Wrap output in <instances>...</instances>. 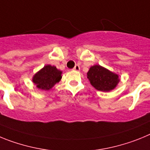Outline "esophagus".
<instances>
[{"instance_id":"esophagus-1","label":"esophagus","mask_w":150,"mask_h":150,"mask_svg":"<svg viewBox=\"0 0 150 150\" xmlns=\"http://www.w3.org/2000/svg\"><path fill=\"white\" fill-rule=\"evenodd\" d=\"M74 70L76 71H79V70H80V67H79V65H77V64H76V65H75V67H74Z\"/></svg>"}]
</instances>
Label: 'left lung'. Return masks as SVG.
<instances>
[{
    "label": "left lung",
    "mask_w": 150,
    "mask_h": 150,
    "mask_svg": "<svg viewBox=\"0 0 150 150\" xmlns=\"http://www.w3.org/2000/svg\"><path fill=\"white\" fill-rule=\"evenodd\" d=\"M87 77L91 86L97 90L103 91L113 89L120 82L117 74L110 72L100 65H94L90 67L87 73Z\"/></svg>",
    "instance_id": "obj_1"
}]
</instances>
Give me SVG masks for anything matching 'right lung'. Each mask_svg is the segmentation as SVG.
Masks as SVG:
<instances>
[{
	"label": "right lung",
	"instance_id": "obj_1",
	"mask_svg": "<svg viewBox=\"0 0 150 150\" xmlns=\"http://www.w3.org/2000/svg\"><path fill=\"white\" fill-rule=\"evenodd\" d=\"M62 78V71L55 66L46 65L33 77V83L38 88L50 90L55 83H59Z\"/></svg>",
	"mask_w": 150,
	"mask_h": 150
}]
</instances>
